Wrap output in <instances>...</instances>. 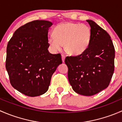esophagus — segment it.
Instances as JSON below:
<instances>
[{
    "label": "esophagus",
    "mask_w": 122,
    "mask_h": 122,
    "mask_svg": "<svg viewBox=\"0 0 122 122\" xmlns=\"http://www.w3.org/2000/svg\"><path fill=\"white\" fill-rule=\"evenodd\" d=\"M61 58H62V62H64L65 61V58H66V56L64 55H61Z\"/></svg>",
    "instance_id": "1"
}]
</instances>
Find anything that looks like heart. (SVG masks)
Instances as JSON below:
<instances>
[{
	"mask_svg": "<svg viewBox=\"0 0 122 122\" xmlns=\"http://www.w3.org/2000/svg\"><path fill=\"white\" fill-rule=\"evenodd\" d=\"M53 35L48 38V43L53 51H59L64 45L67 53L78 55L88 48L92 32L87 25L67 22L56 26L53 30Z\"/></svg>",
	"mask_w": 122,
	"mask_h": 122,
	"instance_id": "1",
	"label": "heart"
}]
</instances>
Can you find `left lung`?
Listing matches in <instances>:
<instances>
[{"label":"left lung","instance_id":"1","mask_svg":"<svg viewBox=\"0 0 122 122\" xmlns=\"http://www.w3.org/2000/svg\"><path fill=\"white\" fill-rule=\"evenodd\" d=\"M86 21L92 32L88 48L80 55L67 56L65 62L73 90L90 96L109 86L114 72L115 51L109 34L93 20Z\"/></svg>","mask_w":122,"mask_h":122}]
</instances>
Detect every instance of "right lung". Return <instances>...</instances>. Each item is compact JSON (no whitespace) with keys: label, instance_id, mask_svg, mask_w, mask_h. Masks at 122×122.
<instances>
[{"label":"right lung","instance_id":"right-lung-1","mask_svg":"<svg viewBox=\"0 0 122 122\" xmlns=\"http://www.w3.org/2000/svg\"><path fill=\"white\" fill-rule=\"evenodd\" d=\"M52 23L36 20L18 28L9 41L6 68L12 87L26 96L36 97L48 91L51 77L62 64L60 54H52L48 33Z\"/></svg>","mask_w":122,"mask_h":122}]
</instances>
